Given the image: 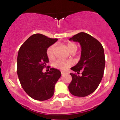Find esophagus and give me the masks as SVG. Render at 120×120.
Wrapping results in <instances>:
<instances>
[{"instance_id":"34e87169","label":"esophagus","mask_w":120,"mask_h":120,"mask_svg":"<svg viewBox=\"0 0 120 120\" xmlns=\"http://www.w3.org/2000/svg\"><path fill=\"white\" fill-rule=\"evenodd\" d=\"M65 73L64 72V71H61V74H65Z\"/></svg>"}]
</instances>
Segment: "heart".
Returning a JSON list of instances; mask_svg holds the SVG:
<instances>
[{
  "instance_id": "b5f03b06",
  "label": "heart",
  "mask_w": 120,
  "mask_h": 120,
  "mask_svg": "<svg viewBox=\"0 0 120 120\" xmlns=\"http://www.w3.org/2000/svg\"><path fill=\"white\" fill-rule=\"evenodd\" d=\"M67 48L71 53L74 52L77 49V46L76 44L72 42H68L67 44ZM55 45H51L47 49V55L49 59H53L55 56ZM73 63L71 60H63V59H58L53 63V65L55 68L59 69L61 70H66L69 67L72 65Z\"/></svg>"
}]
</instances>
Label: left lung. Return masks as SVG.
I'll use <instances>...</instances> for the list:
<instances>
[{"mask_svg": "<svg viewBox=\"0 0 120 120\" xmlns=\"http://www.w3.org/2000/svg\"><path fill=\"white\" fill-rule=\"evenodd\" d=\"M69 40L79 42L82 51L80 60L71 68L75 73H70L72 80L69 90L74 96H86L95 91L102 79L105 63L104 49L97 39L86 33L77 34Z\"/></svg>", "mask_w": 120, "mask_h": 120, "instance_id": "obj_1", "label": "left lung"}]
</instances>
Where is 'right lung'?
<instances>
[{
	"label": "right lung",
	"instance_id": "obj_1",
	"mask_svg": "<svg viewBox=\"0 0 120 120\" xmlns=\"http://www.w3.org/2000/svg\"><path fill=\"white\" fill-rule=\"evenodd\" d=\"M57 41L56 38L35 34L19 49L17 64L19 81L25 91L35 100L43 101L51 98L54 94L55 84L61 75L59 70L52 68L49 72L42 71L49 62L47 49Z\"/></svg>",
	"mask_w": 120,
	"mask_h": 120
}]
</instances>
